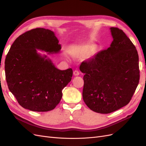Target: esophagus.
Returning <instances> with one entry per match:
<instances>
[{
  "label": "esophagus",
  "instance_id": "esophagus-1",
  "mask_svg": "<svg viewBox=\"0 0 146 146\" xmlns=\"http://www.w3.org/2000/svg\"><path fill=\"white\" fill-rule=\"evenodd\" d=\"M80 74V72H79V71L78 70H75L74 71V75L75 76H78V75Z\"/></svg>",
  "mask_w": 146,
  "mask_h": 146
}]
</instances>
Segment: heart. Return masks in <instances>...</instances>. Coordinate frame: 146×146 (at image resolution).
Listing matches in <instances>:
<instances>
[{
    "label": "heart",
    "instance_id": "obj_1",
    "mask_svg": "<svg viewBox=\"0 0 146 146\" xmlns=\"http://www.w3.org/2000/svg\"><path fill=\"white\" fill-rule=\"evenodd\" d=\"M92 48H93V46H87L83 47L82 48H80L77 50H75L73 52L72 55L74 56H84L86 55L88 53H89Z\"/></svg>",
    "mask_w": 146,
    "mask_h": 146
}]
</instances>
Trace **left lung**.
Masks as SVG:
<instances>
[{"label": "left lung", "instance_id": "obj_1", "mask_svg": "<svg viewBox=\"0 0 146 146\" xmlns=\"http://www.w3.org/2000/svg\"><path fill=\"white\" fill-rule=\"evenodd\" d=\"M113 40L107 49L83 61V99L96 113L108 114L130 102L139 81L136 47L121 29L111 27Z\"/></svg>", "mask_w": 146, "mask_h": 146}]
</instances>
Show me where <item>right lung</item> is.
Instances as JSON below:
<instances>
[{
    "mask_svg": "<svg viewBox=\"0 0 146 146\" xmlns=\"http://www.w3.org/2000/svg\"><path fill=\"white\" fill-rule=\"evenodd\" d=\"M36 49L58 53L61 45L52 31L36 28L17 37L5 61L8 89L19 104L33 111L54 110L62 98V90L71 80V68L61 70Z\"/></svg>",
    "mask_w": 146,
    "mask_h": 146,
    "instance_id": "obj_1",
    "label": "right lung"
}]
</instances>
